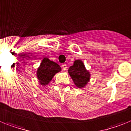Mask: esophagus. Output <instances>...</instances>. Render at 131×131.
Segmentation results:
<instances>
[{"instance_id":"1","label":"esophagus","mask_w":131,"mask_h":131,"mask_svg":"<svg viewBox=\"0 0 131 131\" xmlns=\"http://www.w3.org/2000/svg\"><path fill=\"white\" fill-rule=\"evenodd\" d=\"M61 68H62V70H66L68 67H67V65L66 64H62L61 65Z\"/></svg>"}]
</instances>
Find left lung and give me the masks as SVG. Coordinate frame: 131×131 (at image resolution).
<instances>
[{
  "label": "left lung",
  "mask_w": 131,
  "mask_h": 131,
  "mask_svg": "<svg viewBox=\"0 0 131 131\" xmlns=\"http://www.w3.org/2000/svg\"><path fill=\"white\" fill-rule=\"evenodd\" d=\"M68 73L75 86L79 88L85 87L90 79V73L86 69L83 61L80 59L73 62V66L69 68Z\"/></svg>",
  "instance_id": "obj_1"
}]
</instances>
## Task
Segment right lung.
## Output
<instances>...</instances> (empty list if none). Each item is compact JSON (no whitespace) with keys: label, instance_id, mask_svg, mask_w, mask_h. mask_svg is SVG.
<instances>
[{"label":"right lung","instance_id":"add662e5","mask_svg":"<svg viewBox=\"0 0 131 131\" xmlns=\"http://www.w3.org/2000/svg\"><path fill=\"white\" fill-rule=\"evenodd\" d=\"M61 70V67L58 63L51 61L47 58H45L42 60L37 72L39 84L43 86L47 85L56 73L60 72Z\"/></svg>","mask_w":131,"mask_h":131}]
</instances>
